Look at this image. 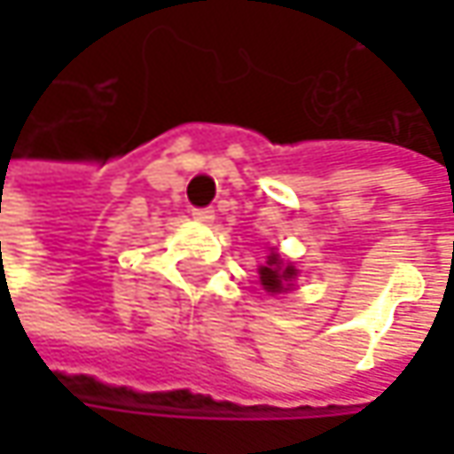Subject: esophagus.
<instances>
[{
    "label": "esophagus",
    "mask_w": 454,
    "mask_h": 454,
    "mask_svg": "<svg viewBox=\"0 0 454 454\" xmlns=\"http://www.w3.org/2000/svg\"><path fill=\"white\" fill-rule=\"evenodd\" d=\"M192 217L197 222H212L215 219V209L212 207H200V209H192Z\"/></svg>",
    "instance_id": "34e87169"
}]
</instances>
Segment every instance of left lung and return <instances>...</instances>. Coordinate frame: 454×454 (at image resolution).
I'll use <instances>...</instances> for the list:
<instances>
[{
  "instance_id": "left-lung-1",
  "label": "left lung",
  "mask_w": 454,
  "mask_h": 454,
  "mask_svg": "<svg viewBox=\"0 0 454 454\" xmlns=\"http://www.w3.org/2000/svg\"><path fill=\"white\" fill-rule=\"evenodd\" d=\"M293 278H295V268L293 265H283V260H280L278 253L268 254V265L260 268V283L265 286L268 293H283V290H288Z\"/></svg>"
}]
</instances>
